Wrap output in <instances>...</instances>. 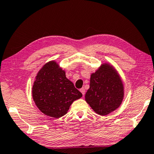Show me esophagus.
I'll return each mask as SVG.
<instances>
[{"instance_id":"1","label":"esophagus","mask_w":154,"mask_h":154,"mask_svg":"<svg viewBox=\"0 0 154 154\" xmlns=\"http://www.w3.org/2000/svg\"><path fill=\"white\" fill-rule=\"evenodd\" d=\"M80 91L81 92V93L83 94V95H85V88H82L80 89Z\"/></svg>"}]
</instances>
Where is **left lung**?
<instances>
[{
	"mask_svg": "<svg viewBox=\"0 0 154 154\" xmlns=\"http://www.w3.org/2000/svg\"><path fill=\"white\" fill-rule=\"evenodd\" d=\"M124 96L123 84L117 71L104 64L91 77L85 100L95 112L106 115L119 107Z\"/></svg>",
	"mask_w": 154,
	"mask_h": 154,
	"instance_id": "left-lung-1",
	"label": "left lung"
}]
</instances>
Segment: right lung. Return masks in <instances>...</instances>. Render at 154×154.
I'll use <instances>...</instances> for the list:
<instances>
[{"label":"right lung","mask_w":154,"mask_h":154,"mask_svg":"<svg viewBox=\"0 0 154 154\" xmlns=\"http://www.w3.org/2000/svg\"><path fill=\"white\" fill-rule=\"evenodd\" d=\"M32 97L42 112L59 118L67 113L73 101L81 98L82 93L66 79L65 71L59 69L54 61H50L37 73L32 87Z\"/></svg>","instance_id":"right-lung-1"}]
</instances>
